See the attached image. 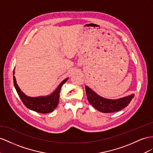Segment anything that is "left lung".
I'll return each instance as SVG.
<instances>
[{"label":"left lung","instance_id":"8db88e82","mask_svg":"<svg viewBox=\"0 0 153 153\" xmlns=\"http://www.w3.org/2000/svg\"><path fill=\"white\" fill-rule=\"evenodd\" d=\"M86 94L90 104L96 109L103 113H112L121 111L130 103L134 94L121 97L117 100L104 98L93 91L87 86H85Z\"/></svg>","mask_w":153,"mask_h":153}]
</instances>
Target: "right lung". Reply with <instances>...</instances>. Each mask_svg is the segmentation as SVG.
I'll return each instance as SVG.
<instances>
[{"label": "right lung", "instance_id": "right-lung-1", "mask_svg": "<svg viewBox=\"0 0 153 153\" xmlns=\"http://www.w3.org/2000/svg\"><path fill=\"white\" fill-rule=\"evenodd\" d=\"M14 73L15 72H13V75ZM68 78H66L65 79L62 81L60 85L58 86L57 88L55 90L54 92L52 94H51L50 95L36 97H29L25 95L21 91V89L19 88L14 76L13 83L19 97H20L22 103H24L27 108L37 112L46 114V113L53 112L54 109L57 107L59 103V93L61 87L68 80Z\"/></svg>", "mask_w": 153, "mask_h": 153}]
</instances>
